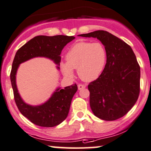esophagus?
<instances>
[{
  "label": "esophagus",
  "mask_w": 151,
  "mask_h": 151,
  "mask_svg": "<svg viewBox=\"0 0 151 151\" xmlns=\"http://www.w3.org/2000/svg\"><path fill=\"white\" fill-rule=\"evenodd\" d=\"M86 88V86L83 85V84H79V85H78V89H79V90L83 89V88Z\"/></svg>",
  "instance_id": "1"
}]
</instances>
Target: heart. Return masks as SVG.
<instances>
[{
  "label": "heart",
  "instance_id": "obj_1",
  "mask_svg": "<svg viewBox=\"0 0 151 151\" xmlns=\"http://www.w3.org/2000/svg\"><path fill=\"white\" fill-rule=\"evenodd\" d=\"M66 62L60 68L65 77H74L77 69L79 77L84 81H92L99 77L106 65L107 52L100 42H78L72 46L65 55Z\"/></svg>",
  "mask_w": 151,
  "mask_h": 151
}]
</instances>
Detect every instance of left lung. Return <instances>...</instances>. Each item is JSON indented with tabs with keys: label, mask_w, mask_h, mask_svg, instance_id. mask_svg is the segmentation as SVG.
I'll use <instances>...</instances> for the list:
<instances>
[{
	"label": "left lung",
	"mask_w": 151,
	"mask_h": 151,
	"mask_svg": "<svg viewBox=\"0 0 151 151\" xmlns=\"http://www.w3.org/2000/svg\"><path fill=\"white\" fill-rule=\"evenodd\" d=\"M78 36L96 38L107 52L101 74L88 86L92 111L105 121L119 119L131 109L139 94L140 67L135 55L130 45L108 32Z\"/></svg>",
	"instance_id": "left-lung-1"
}]
</instances>
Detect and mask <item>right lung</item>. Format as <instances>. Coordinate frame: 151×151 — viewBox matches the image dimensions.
<instances>
[{"mask_svg": "<svg viewBox=\"0 0 151 151\" xmlns=\"http://www.w3.org/2000/svg\"><path fill=\"white\" fill-rule=\"evenodd\" d=\"M74 37L57 35L53 37L37 36L22 46L16 53L12 68L10 79L18 108L30 122L41 127H54L65 120L69 113L72 97L77 91V86L57 88L45 103L32 106L25 103L20 95L17 86V73L20 64L36 57H45L52 60L60 69L62 50Z\"/></svg>", "mask_w": 151, "mask_h": 151, "instance_id": "obj_1", "label": "right lung"}]
</instances>
